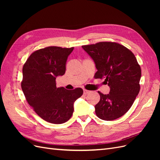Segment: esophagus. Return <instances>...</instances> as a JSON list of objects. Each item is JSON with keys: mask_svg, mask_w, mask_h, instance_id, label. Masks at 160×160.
<instances>
[{"mask_svg": "<svg viewBox=\"0 0 160 160\" xmlns=\"http://www.w3.org/2000/svg\"><path fill=\"white\" fill-rule=\"evenodd\" d=\"M90 91H88V90H86V89H84L83 90V93L85 94V95H87V94H88V93H90Z\"/></svg>", "mask_w": 160, "mask_h": 160, "instance_id": "34e87169", "label": "esophagus"}]
</instances>
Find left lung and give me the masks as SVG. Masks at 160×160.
I'll return each mask as SVG.
<instances>
[{
  "mask_svg": "<svg viewBox=\"0 0 160 160\" xmlns=\"http://www.w3.org/2000/svg\"><path fill=\"white\" fill-rule=\"evenodd\" d=\"M82 48L93 60L98 71L95 79H105L109 94L100 95L95 106L101 119L112 121L123 116L132 107L138 95L142 71L133 53L128 48L112 42H100Z\"/></svg>",
  "mask_w": 160,
  "mask_h": 160,
  "instance_id": "8db88e82",
  "label": "left lung"
}]
</instances>
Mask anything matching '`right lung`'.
I'll list each match as a JSON object with an SVG mask.
<instances>
[{"mask_svg":"<svg viewBox=\"0 0 160 160\" xmlns=\"http://www.w3.org/2000/svg\"><path fill=\"white\" fill-rule=\"evenodd\" d=\"M74 47H48L32 52L22 68L21 88L28 103L47 122L61 124L73 113L75 101L83 95L81 88H57L56 77L66 71V62Z\"/></svg>","mask_w":160,"mask_h":160,"instance_id":"add662e5","label":"right lung"}]
</instances>
